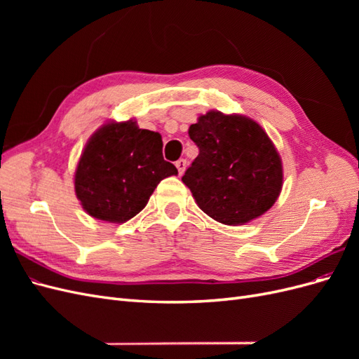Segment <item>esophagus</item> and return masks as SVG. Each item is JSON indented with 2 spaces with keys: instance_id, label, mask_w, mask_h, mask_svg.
Segmentation results:
<instances>
[{
  "instance_id": "obj_1",
  "label": "esophagus",
  "mask_w": 359,
  "mask_h": 359,
  "mask_svg": "<svg viewBox=\"0 0 359 359\" xmlns=\"http://www.w3.org/2000/svg\"><path fill=\"white\" fill-rule=\"evenodd\" d=\"M175 166L178 168V172H180V175H182V173H184V170H186V166H187V160H184V158H180L178 161H175Z\"/></svg>"
}]
</instances>
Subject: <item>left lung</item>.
<instances>
[{"label": "left lung", "instance_id": "1", "mask_svg": "<svg viewBox=\"0 0 359 359\" xmlns=\"http://www.w3.org/2000/svg\"><path fill=\"white\" fill-rule=\"evenodd\" d=\"M199 148L182 177L199 208L223 224H244L273 206L283 184L274 144L253 119L210 111L189 128Z\"/></svg>", "mask_w": 359, "mask_h": 359}]
</instances>
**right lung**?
<instances>
[{
    "label": "right lung",
    "mask_w": 359,
    "mask_h": 359,
    "mask_svg": "<svg viewBox=\"0 0 359 359\" xmlns=\"http://www.w3.org/2000/svg\"><path fill=\"white\" fill-rule=\"evenodd\" d=\"M160 133L135 121L107 123L85 145L74 173V191L94 219L124 223L142 211L161 180L177 175L163 158Z\"/></svg>",
    "instance_id": "1"
}]
</instances>
